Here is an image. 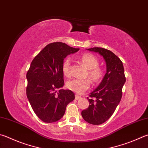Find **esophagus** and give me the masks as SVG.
I'll return each mask as SVG.
<instances>
[{"label":"esophagus","mask_w":148,"mask_h":148,"mask_svg":"<svg viewBox=\"0 0 148 148\" xmlns=\"http://www.w3.org/2000/svg\"><path fill=\"white\" fill-rule=\"evenodd\" d=\"M80 98H81V96H79V95L75 96V99H76V100H79V99H80Z\"/></svg>","instance_id":"obj_1"}]
</instances>
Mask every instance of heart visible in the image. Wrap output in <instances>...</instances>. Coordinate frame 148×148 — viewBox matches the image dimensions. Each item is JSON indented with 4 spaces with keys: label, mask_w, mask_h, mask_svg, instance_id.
<instances>
[{
    "label": "heart",
    "mask_w": 148,
    "mask_h": 148,
    "mask_svg": "<svg viewBox=\"0 0 148 148\" xmlns=\"http://www.w3.org/2000/svg\"><path fill=\"white\" fill-rule=\"evenodd\" d=\"M82 62L88 70V76L94 83L100 81L103 76V71L98 66V58L91 53H85L82 56ZM71 58H66L62 64V72L65 77L71 76ZM90 82L88 79H74L66 82V86L68 89L74 92L82 95L90 87Z\"/></svg>",
    "instance_id": "b5f03b06"
}]
</instances>
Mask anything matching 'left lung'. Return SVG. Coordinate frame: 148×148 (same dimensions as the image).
<instances>
[{"instance_id": "left-lung-1", "label": "left lung", "mask_w": 148, "mask_h": 148, "mask_svg": "<svg viewBox=\"0 0 148 148\" xmlns=\"http://www.w3.org/2000/svg\"><path fill=\"white\" fill-rule=\"evenodd\" d=\"M98 53L106 63V73L100 85L90 93V105L82 112L86 122L92 125H100L108 120L119 104L122 96V88L125 83L123 63L111 51L103 48L87 49Z\"/></svg>"}]
</instances>
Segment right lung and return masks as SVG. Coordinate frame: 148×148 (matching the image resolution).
<instances>
[{
	"instance_id": "right-lung-1",
	"label": "right lung",
	"mask_w": 148,
	"mask_h": 148,
	"mask_svg": "<svg viewBox=\"0 0 148 148\" xmlns=\"http://www.w3.org/2000/svg\"><path fill=\"white\" fill-rule=\"evenodd\" d=\"M79 50L63 42H52L32 61L26 74V95L34 112L42 122L52 123L60 120L67 105L74 100L72 91L60 89L64 85L62 64L66 56Z\"/></svg>"
}]
</instances>
